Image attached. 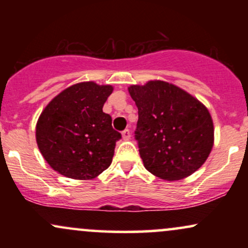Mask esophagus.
Instances as JSON below:
<instances>
[{
    "label": "esophagus",
    "instance_id": "34e87169",
    "mask_svg": "<svg viewBox=\"0 0 248 248\" xmlns=\"http://www.w3.org/2000/svg\"><path fill=\"white\" fill-rule=\"evenodd\" d=\"M122 139H124V140H129L130 139V130L129 129H124V132H122Z\"/></svg>",
    "mask_w": 248,
    "mask_h": 248
}]
</instances>
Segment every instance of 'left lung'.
I'll list each match as a JSON object with an SVG mask.
<instances>
[{"mask_svg":"<svg viewBox=\"0 0 248 248\" xmlns=\"http://www.w3.org/2000/svg\"><path fill=\"white\" fill-rule=\"evenodd\" d=\"M128 91L139 109L135 140L148 171L177 181L199 169L213 146V124L206 107L166 81L134 85Z\"/></svg>","mask_w":248,"mask_h":248,"instance_id":"left-lung-1","label":"left lung"}]
</instances>
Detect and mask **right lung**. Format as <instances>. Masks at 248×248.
I'll list each match as a JSON object with an SVG mask.
<instances>
[{"mask_svg": "<svg viewBox=\"0 0 248 248\" xmlns=\"http://www.w3.org/2000/svg\"><path fill=\"white\" fill-rule=\"evenodd\" d=\"M109 85L92 81L73 85L45 107L36 127L43 157L53 170L75 179H91L112 163L121 134L102 112L112 94Z\"/></svg>", "mask_w": 248, "mask_h": 248, "instance_id": "obj_1", "label": "right lung"}]
</instances>
